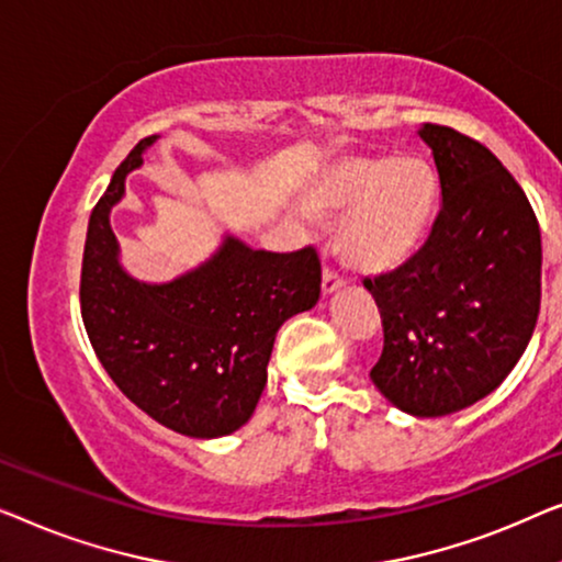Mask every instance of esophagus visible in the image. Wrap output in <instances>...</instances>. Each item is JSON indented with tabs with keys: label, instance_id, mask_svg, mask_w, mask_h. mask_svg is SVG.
Listing matches in <instances>:
<instances>
[{
	"label": "esophagus",
	"instance_id": "34e87169",
	"mask_svg": "<svg viewBox=\"0 0 562 562\" xmlns=\"http://www.w3.org/2000/svg\"><path fill=\"white\" fill-rule=\"evenodd\" d=\"M341 288H344L341 274H338L336 270H330V267H326V270H323V295H330V292H336Z\"/></svg>",
	"mask_w": 562,
	"mask_h": 562
}]
</instances>
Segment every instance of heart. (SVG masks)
Wrapping results in <instances>:
<instances>
[{"mask_svg":"<svg viewBox=\"0 0 562 562\" xmlns=\"http://www.w3.org/2000/svg\"><path fill=\"white\" fill-rule=\"evenodd\" d=\"M438 183L430 165L402 160H344L307 193L315 213L341 216V251L367 272L405 265L428 234L436 213Z\"/></svg>","mask_w":562,"mask_h":562,"instance_id":"b5f03b06","label":"heart"}]
</instances>
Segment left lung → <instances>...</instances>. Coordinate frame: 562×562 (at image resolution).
I'll return each instance as SVG.
<instances>
[{"mask_svg":"<svg viewBox=\"0 0 562 562\" xmlns=\"http://www.w3.org/2000/svg\"><path fill=\"white\" fill-rule=\"evenodd\" d=\"M432 149L442 205L428 241L397 270L363 280L382 313L376 390L417 417L473 405L525 353L540 313V224L512 172L481 142L440 124Z\"/></svg>","mask_w":562,"mask_h":562,"instance_id":"obj_1","label":"left lung"}]
</instances>
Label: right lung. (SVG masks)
I'll return each mask as SVG.
<instances>
[{"label": "right lung", "mask_w": 562, "mask_h": 562, "mask_svg": "<svg viewBox=\"0 0 562 562\" xmlns=\"http://www.w3.org/2000/svg\"><path fill=\"white\" fill-rule=\"evenodd\" d=\"M155 139L137 142L91 211L83 326L101 367L142 413L180 436L221 438L255 413L282 323L318 303L321 259L313 247L274 255L226 236L209 262L183 278H130L109 213Z\"/></svg>", "instance_id": "obj_1"}]
</instances>
